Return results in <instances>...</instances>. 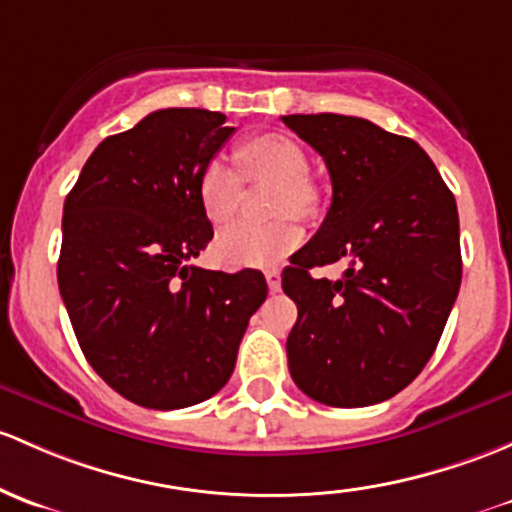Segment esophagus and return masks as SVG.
Instances as JSON below:
<instances>
[{
  "mask_svg": "<svg viewBox=\"0 0 512 512\" xmlns=\"http://www.w3.org/2000/svg\"><path fill=\"white\" fill-rule=\"evenodd\" d=\"M265 279H267V287H270V292H279V289H282V274H279V270H267Z\"/></svg>",
  "mask_w": 512,
  "mask_h": 512,
  "instance_id": "1",
  "label": "esophagus"
}]
</instances>
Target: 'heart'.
<instances>
[{
  "label": "heart",
  "mask_w": 512,
  "mask_h": 512,
  "mask_svg": "<svg viewBox=\"0 0 512 512\" xmlns=\"http://www.w3.org/2000/svg\"><path fill=\"white\" fill-rule=\"evenodd\" d=\"M242 174L250 181L279 184V215L319 213L321 191L309 176V157L294 137L284 132H262L247 137L235 149ZM198 201L215 228L230 225L242 206V179L223 159H211L198 176ZM301 228L292 218L267 225L242 223L215 240V255L230 267H265L282 260L301 242Z\"/></svg>",
  "instance_id": "obj_1"
}]
</instances>
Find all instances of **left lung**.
Wrapping results in <instances>:
<instances>
[{
    "label": "left lung",
    "instance_id": "obj_1",
    "mask_svg": "<svg viewBox=\"0 0 512 512\" xmlns=\"http://www.w3.org/2000/svg\"><path fill=\"white\" fill-rule=\"evenodd\" d=\"M326 161L324 223L284 267L299 316L287 338L292 380L311 400L368 407L422 373L461 287L454 193L422 147L363 117L284 115ZM349 262L341 280L314 266Z\"/></svg>",
    "mask_w": 512,
    "mask_h": 512
}]
</instances>
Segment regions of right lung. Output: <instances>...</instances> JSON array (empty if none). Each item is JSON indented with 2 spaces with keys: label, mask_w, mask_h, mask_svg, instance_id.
I'll return each instance as SVG.
<instances>
[{
  "label": "right lung",
  "mask_w": 512,
  "mask_h": 512,
  "mask_svg": "<svg viewBox=\"0 0 512 512\" xmlns=\"http://www.w3.org/2000/svg\"><path fill=\"white\" fill-rule=\"evenodd\" d=\"M235 127L169 107L102 139L63 206L58 289L88 363L129 402L181 410L230 380L260 270L191 265L213 238L198 176Z\"/></svg>",
  "instance_id": "right-lung-1"
}]
</instances>
